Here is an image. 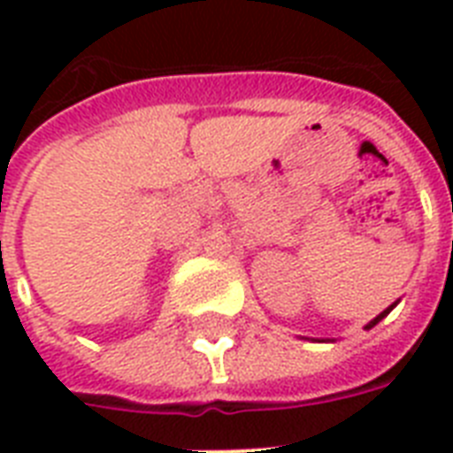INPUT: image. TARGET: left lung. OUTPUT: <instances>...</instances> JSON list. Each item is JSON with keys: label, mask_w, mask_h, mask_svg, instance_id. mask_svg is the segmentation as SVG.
<instances>
[{"label": "left lung", "mask_w": 453, "mask_h": 453, "mask_svg": "<svg viewBox=\"0 0 453 453\" xmlns=\"http://www.w3.org/2000/svg\"><path fill=\"white\" fill-rule=\"evenodd\" d=\"M395 305H397V301H395V303H393V305H390V308H386V310H383V312H380V315H376V317H373L372 322L366 324L365 329H372V326H376V324H379V322H380V319H383V317H388V312H390V310H393V308H395Z\"/></svg>", "instance_id": "left-lung-1"}]
</instances>
